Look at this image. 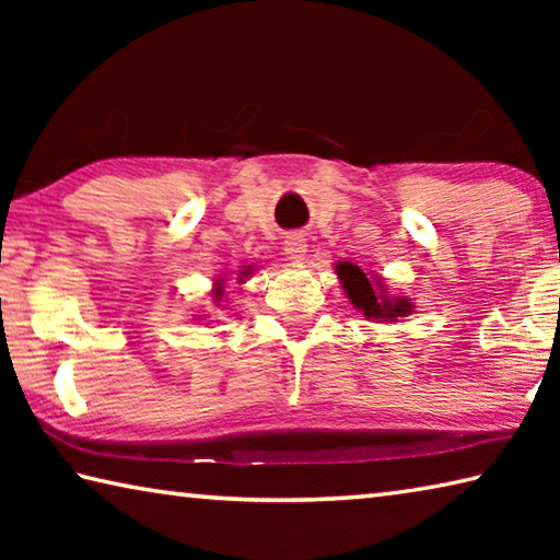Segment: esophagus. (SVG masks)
Here are the masks:
<instances>
[{
  "label": "esophagus",
  "instance_id": "34e87169",
  "mask_svg": "<svg viewBox=\"0 0 560 560\" xmlns=\"http://www.w3.org/2000/svg\"><path fill=\"white\" fill-rule=\"evenodd\" d=\"M306 240H303V234H289L287 240H283V254H287L289 259L293 261H301L306 257Z\"/></svg>",
  "mask_w": 560,
  "mask_h": 560
}]
</instances>
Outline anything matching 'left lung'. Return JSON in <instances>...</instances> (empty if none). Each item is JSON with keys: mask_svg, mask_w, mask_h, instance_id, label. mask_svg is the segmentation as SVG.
<instances>
[{"mask_svg": "<svg viewBox=\"0 0 560 560\" xmlns=\"http://www.w3.org/2000/svg\"><path fill=\"white\" fill-rule=\"evenodd\" d=\"M338 277L343 281V289L348 293L350 303L355 308L363 311L368 318H387V320H397L407 316L412 311V303L407 299H390L385 293H377L373 289V283L368 281L363 269H358L355 264H338Z\"/></svg>", "mask_w": 560, "mask_h": 560, "instance_id": "left-lung-1", "label": "left lung"}]
</instances>
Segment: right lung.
<instances>
[{
    "instance_id": "obj_1",
    "label": "right lung",
    "mask_w": 560,
    "mask_h": 560,
    "mask_svg": "<svg viewBox=\"0 0 560 560\" xmlns=\"http://www.w3.org/2000/svg\"><path fill=\"white\" fill-rule=\"evenodd\" d=\"M214 293H217V299H220L222 296V289H214Z\"/></svg>"
}]
</instances>
